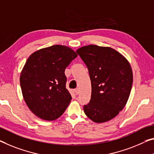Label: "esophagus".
<instances>
[{"label": "esophagus", "mask_w": 154, "mask_h": 154, "mask_svg": "<svg viewBox=\"0 0 154 154\" xmlns=\"http://www.w3.org/2000/svg\"><path fill=\"white\" fill-rule=\"evenodd\" d=\"M74 92H75V95H79V93H80V91H79V89L77 88V89H74Z\"/></svg>", "instance_id": "obj_1"}]
</instances>
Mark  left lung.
Wrapping results in <instances>:
<instances>
[{
    "label": "left lung",
    "mask_w": 154,
    "mask_h": 154,
    "mask_svg": "<svg viewBox=\"0 0 154 154\" xmlns=\"http://www.w3.org/2000/svg\"><path fill=\"white\" fill-rule=\"evenodd\" d=\"M76 52L89 70L91 100L84 105L85 113L101 123L112 120L125 107L131 92L133 73L121 54L109 47L84 46Z\"/></svg>",
    "instance_id": "8db88e82"
}]
</instances>
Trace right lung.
Here are the masks:
<instances>
[{
    "mask_svg": "<svg viewBox=\"0 0 154 154\" xmlns=\"http://www.w3.org/2000/svg\"><path fill=\"white\" fill-rule=\"evenodd\" d=\"M78 56L69 47L53 45L31 54L20 73L27 107L37 117L54 120L62 116L72 96L66 89V67Z\"/></svg>",
    "mask_w": 154,
    "mask_h": 154,
    "instance_id": "1",
    "label": "right lung"
}]
</instances>
